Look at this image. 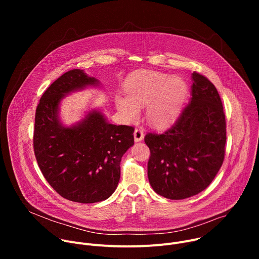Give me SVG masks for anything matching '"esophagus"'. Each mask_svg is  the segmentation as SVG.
I'll list each match as a JSON object with an SVG mask.
<instances>
[{
    "label": "esophagus",
    "mask_w": 259,
    "mask_h": 259,
    "mask_svg": "<svg viewBox=\"0 0 259 259\" xmlns=\"http://www.w3.org/2000/svg\"><path fill=\"white\" fill-rule=\"evenodd\" d=\"M144 137V133H143V129L142 128H136L135 131H134V140L136 142H139L143 139Z\"/></svg>",
    "instance_id": "obj_1"
}]
</instances>
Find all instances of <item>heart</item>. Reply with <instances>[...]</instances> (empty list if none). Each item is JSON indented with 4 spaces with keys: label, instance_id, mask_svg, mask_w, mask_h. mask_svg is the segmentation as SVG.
Here are the masks:
<instances>
[{
    "label": "heart",
    "instance_id": "heart-1",
    "mask_svg": "<svg viewBox=\"0 0 259 259\" xmlns=\"http://www.w3.org/2000/svg\"><path fill=\"white\" fill-rule=\"evenodd\" d=\"M127 97H117L120 113L129 121L135 120L140 108L147 107L150 121L157 126L170 124L178 116L188 87L179 77L159 71H141L128 80Z\"/></svg>",
    "mask_w": 259,
    "mask_h": 259
}]
</instances>
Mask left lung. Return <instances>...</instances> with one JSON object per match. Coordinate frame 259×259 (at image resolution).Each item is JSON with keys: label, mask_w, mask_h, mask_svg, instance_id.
I'll use <instances>...</instances> for the list:
<instances>
[{"label": "left lung", "mask_w": 259, "mask_h": 259, "mask_svg": "<svg viewBox=\"0 0 259 259\" xmlns=\"http://www.w3.org/2000/svg\"><path fill=\"white\" fill-rule=\"evenodd\" d=\"M192 97L176 122L163 133H147V176L154 191L182 200L204 191L225 160L227 124L215 86L192 73Z\"/></svg>", "instance_id": "obj_1"}]
</instances>
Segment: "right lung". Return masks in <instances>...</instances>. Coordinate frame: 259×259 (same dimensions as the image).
I'll list each match as a JSON object with an SVG mask.
<instances>
[{
    "instance_id": "add662e5",
    "label": "right lung",
    "mask_w": 259,
    "mask_h": 259,
    "mask_svg": "<svg viewBox=\"0 0 259 259\" xmlns=\"http://www.w3.org/2000/svg\"><path fill=\"white\" fill-rule=\"evenodd\" d=\"M99 82L82 69L66 71L53 82L36 106L33 151L38 165L54 191L83 204L104 201L116 191L121 159L134 144V128L106 122L91 110L70 127L59 121V103L70 92Z\"/></svg>"
}]
</instances>
